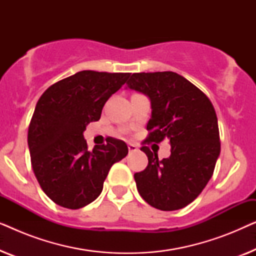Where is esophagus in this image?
I'll return each instance as SVG.
<instances>
[{
  "label": "esophagus",
  "instance_id": "esophagus-1",
  "mask_svg": "<svg viewBox=\"0 0 256 256\" xmlns=\"http://www.w3.org/2000/svg\"><path fill=\"white\" fill-rule=\"evenodd\" d=\"M128 149H129V152H136V150H138V146H136L135 143H129Z\"/></svg>",
  "mask_w": 256,
  "mask_h": 256
}]
</instances>
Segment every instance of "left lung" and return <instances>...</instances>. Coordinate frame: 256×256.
<instances>
[{"label": "left lung", "mask_w": 256, "mask_h": 256, "mask_svg": "<svg viewBox=\"0 0 256 256\" xmlns=\"http://www.w3.org/2000/svg\"><path fill=\"white\" fill-rule=\"evenodd\" d=\"M127 87L146 94L152 104L148 138L141 150L148 166L134 174L141 197L162 211L183 208L211 180L220 154L214 107L198 87L177 73H134ZM168 138L172 155L162 161L146 142Z\"/></svg>", "instance_id": "obj_1"}]
</instances>
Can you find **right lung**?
I'll list each match as a JSON object with an SVG mask.
<instances>
[{"mask_svg":"<svg viewBox=\"0 0 256 256\" xmlns=\"http://www.w3.org/2000/svg\"><path fill=\"white\" fill-rule=\"evenodd\" d=\"M129 76L80 71L51 85L38 100L28 132L31 166L57 205L76 210L96 200L112 166L127 156V144L112 138L90 152L82 134Z\"/></svg>","mask_w":256,"mask_h":256,"instance_id":"1","label":"right lung"}]
</instances>
